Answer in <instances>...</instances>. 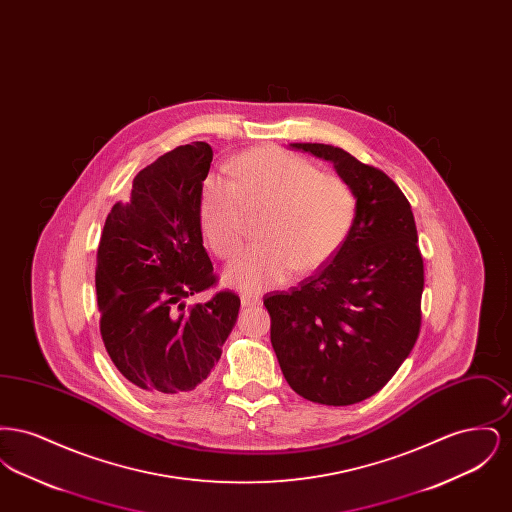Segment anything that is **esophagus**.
<instances>
[{"instance_id":"34e87169","label":"esophagus","mask_w":512,"mask_h":512,"mask_svg":"<svg viewBox=\"0 0 512 512\" xmlns=\"http://www.w3.org/2000/svg\"><path fill=\"white\" fill-rule=\"evenodd\" d=\"M261 305V297L255 293H242V307H257Z\"/></svg>"}]
</instances>
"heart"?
Instances as JSON below:
<instances>
[{
    "label": "heart",
    "mask_w": 512,
    "mask_h": 512,
    "mask_svg": "<svg viewBox=\"0 0 512 512\" xmlns=\"http://www.w3.org/2000/svg\"><path fill=\"white\" fill-rule=\"evenodd\" d=\"M265 209L259 236L228 268V284L263 292L293 270L313 272L332 261L357 220V195L338 174L280 147L247 151L232 163V182L209 176L201 190V228L220 259L244 245L245 211Z\"/></svg>",
    "instance_id": "b5f03b06"
}]
</instances>
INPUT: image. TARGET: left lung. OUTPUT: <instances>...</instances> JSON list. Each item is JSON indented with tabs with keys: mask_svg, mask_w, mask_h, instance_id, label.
<instances>
[{
	"mask_svg": "<svg viewBox=\"0 0 512 512\" xmlns=\"http://www.w3.org/2000/svg\"><path fill=\"white\" fill-rule=\"evenodd\" d=\"M292 147L334 165L357 195V220L317 274L265 295L270 343L295 393L320 405H353L390 382L420 332L424 263L413 211L386 172L340 147Z\"/></svg>",
	"mask_w": 512,
	"mask_h": 512,
	"instance_id": "left-lung-1",
	"label": "left lung"
}]
</instances>
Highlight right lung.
Masks as SVG:
<instances>
[{
    "label": "right lung",
    "instance_id": "1",
    "mask_svg": "<svg viewBox=\"0 0 512 512\" xmlns=\"http://www.w3.org/2000/svg\"><path fill=\"white\" fill-rule=\"evenodd\" d=\"M211 161L205 142L161 155L113 205L99 240L101 340L122 376L153 399H180L211 380L240 311L232 290L188 301L219 282L199 219Z\"/></svg>",
    "mask_w": 512,
    "mask_h": 512
}]
</instances>
